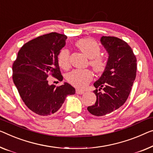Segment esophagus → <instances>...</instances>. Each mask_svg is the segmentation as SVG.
<instances>
[{
    "label": "esophagus",
    "instance_id": "esophagus-1",
    "mask_svg": "<svg viewBox=\"0 0 153 153\" xmlns=\"http://www.w3.org/2000/svg\"><path fill=\"white\" fill-rule=\"evenodd\" d=\"M76 93L77 94H79V95H82V94H84V91L82 90H80V89H76Z\"/></svg>",
    "mask_w": 153,
    "mask_h": 153
}]
</instances>
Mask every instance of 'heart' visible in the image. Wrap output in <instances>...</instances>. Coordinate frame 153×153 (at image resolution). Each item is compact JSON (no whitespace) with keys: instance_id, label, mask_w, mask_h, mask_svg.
I'll list each match as a JSON object with an SVG mask.
<instances>
[{"instance_id":"obj_1","label":"heart","mask_w":153,"mask_h":153,"mask_svg":"<svg viewBox=\"0 0 153 153\" xmlns=\"http://www.w3.org/2000/svg\"><path fill=\"white\" fill-rule=\"evenodd\" d=\"M77 47L91 59L90 65L95 71L102 72L105 69L106 61L99 56L100 47L96 41L92 38H83L76 43ZM58 64L62 69H67L70 66L69 51L64 49L58 55ZM93 74L88 69H76L72 71L67 75V80L75 87L84 88L92 80Z\"/></svg>"}]
</instances>
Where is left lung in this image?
Instances as JSON below:
<instances>
[{
    "label": "left lung",
    "instance_id": "8db88e82",
    "mask_svg": "<svg viewBox=\"0 0 153 153\" xmlns=\"http://www.w3.org/2000/svg\"><path fill=\"white\" fill-rule=\"evenodd\" d=\"M100 42L108 58L102 76L93 84L96 88L93 91L96 102L87 108L88 112L95 116L112 113L125 103L137 72L136 57L125 41L112 36H102ZM101 89L103 91H99Z\"/></svg>",
    "mask_w": 153,
    "mask_h": 153
}]
</instances>
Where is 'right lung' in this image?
Here are the masks:
<instances>
[{"label": "right lung", "mask_w": 153, "mask_h": 153, "mask_svg": "<svg viewBox=\"0 0 153 153\" xmlns=\"http://www.w3.org/2000/svg\"><path fill=\"white\" fill-rule=\"evenodd\" d=\"M67 37L52 32L29 41L19 50L12 66L13 81L20 96L31 111L41 116L57 112L67 95L76 90L65 82L60 86L49 85V75L62 81L58 55Z\"/></svg>", "instance_id": "obj_1"}]
</instances>
